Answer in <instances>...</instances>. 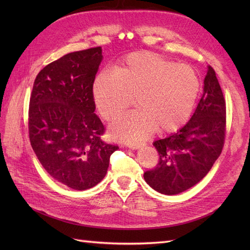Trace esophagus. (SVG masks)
Masks as SVG:
<instances>
[{
  "label": "esophagus",
  "mask_w": 250,
  "mask_h": 250,
  "mask_svg": "<svg viewBox=\"0 0 250 250\" xmlns=\"http://www.w3.org/2000/svg\"><path fill=\"white\" fill-rule=\"evenodd\" d=\"M140 147H141V144H130V145H129V148L133 149V150L139 149Z\"/></svg>",
  "instance_id": "esophagus-1"
}]
</instances>
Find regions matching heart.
<instances>
[{
	"mask_svg": "<svg viewBox=\"0 0 250 250\" xmlns=\"http://www.w3.org/2000/svg\"><path fill=\"white\" fill-rule=\"evenodd\" d=\"M200 92V80L191 66L150 53H134L116 71L103 70L93 88L96 107L111 121L132 102L137 109L119 118L111 137L125 143L177 131L190 119Z\"/></svg>",
	"mask_w": 250,
	"mask_h": 250,
	"instance_id": "1",
	"label": "heart"
}]
</instances>
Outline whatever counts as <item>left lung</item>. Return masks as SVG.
<instances>
[{"mask_svg": "<svg viewBox=\"0 0 250 250\" xmlns=\"http://www.w3.org/2000/svg\"><path fill=\"white\" fill-rule=\"evenodd\" d=\"M225 129L226 104L209 65L202 97L190 121L176 133L153 143L160 161L144 173L146 183L166 195L179 194L199 183L221 154Z\"/></svg>", "mask_w": 250, "mask_h": 250, "instance_id": "obj_1", "label": "left lung"}]
</instances>
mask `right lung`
I'll return each instance as SVG.
<instances>
[{
  "label": "right lung",
  "mask_w": 250,
  "mask_h": 250,
  "mask_svg": "<svg viewBox=\"0 0 250 250\" xmlns=\"http://www.w3.org/2000/svg\"><path fill=\"white\" fill-rule=\"evenodd\" d=\"M102 57L101 47L60 57L37 74L30 96L29 139L37 158L55 180L78 191L100 183L119 149L101 140L105 128L94 113Z\"/></svg>",
  "instance_id": "1"
}]
</instances>
